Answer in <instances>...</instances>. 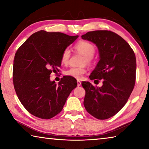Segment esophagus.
Returning a JSON list of instances; mask_svg holds the SVG:
<instances>
[{"label": "esophagus", "instance_id": "1", "mask_svg": "<svg viewBox=\"0 0 149 149\" xmlns=\"http://www.w3.org/2000/svg\"><path fill=\"white\" fill-rule=\"evenodd\" d=\"M77 86H78V87H79L80 85H81V82L80 81H79V80L77 81Z\"/></svg>", "mask_w": 149, "mask_h": 149}]
</instances>
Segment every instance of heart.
Wrapping results in <instances>:
<instances>
[{
    "label": "heart",
    "mask_w": 149,
    "mask_h": 149,
    "mask_svg": "<svg viewBox=\"0 0 149 149\" xmlns=\"http://www.w3.org/2000/svg\"><path fill=\"white\" fill-rule=\"evenodd\" d=\"M75 49L77 52H79L84 56L83 62L86 63L87 64H91L93 62V55L95 52V47L94 45L91 42H88L86 41H80L77 42L75 45ZM70 56H71V52L69 49H65L63 51L61 56V62L62 64L66 65L68 63ZM87 70L85 68H76L72 67L67 70L64 72L65 75L68 76H71L75 79H79L83 77Z\"/></svg>",
    "instance_id": "heart-1"
}]
</instances>
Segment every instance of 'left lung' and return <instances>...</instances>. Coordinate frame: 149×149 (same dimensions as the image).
Returning <instances> with one entry per match:
<instances>
[{
    "label": "left lung",
    "instance_id": "1",
    "mask_svg": "<svg viewBox=\"0 0 149 149\" xmlns=\"http://www.w3.org/2000/svg\"><path fill=\"white\" fill-rule=\"evenodd\" d=\"M81 38L93 42L99 49L100 60L90 79L102 80L101 87L81 82L85 90L84 107L97 119H108L124 107L133 91L137 66L135 55L130 45L112 31H89Z\"/></svg>",
    "mask_w": 149,
    "mask_h": 149
}]
</instances>
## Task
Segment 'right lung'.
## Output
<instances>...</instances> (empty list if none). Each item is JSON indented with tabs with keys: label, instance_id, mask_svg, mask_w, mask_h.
<instances>
[{
	"label": "right lung",
	"instance_id": "add662e5",
	"mask_svg": "<svg viewBox=\"0 0 149 149\" xmlns=\"http://www.w3.org/2000/svg\"><path fill=\"white\" fill-rule=\"evenodd\" d=\"M78 37L41 30L31 35L17 49L14 60V86L30 114L41 119L53 118L61 112L70 93L77 87L71 76H64L56 85L50 81V75L59 72L63 51Z\"/></svg>",
	"mask_w": 149,
	"mask_h": 149
}]
</instances>
